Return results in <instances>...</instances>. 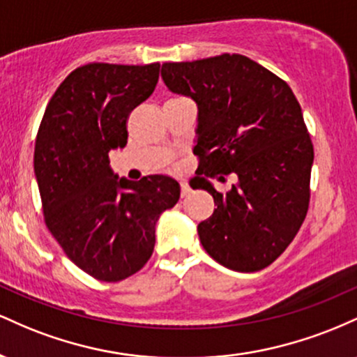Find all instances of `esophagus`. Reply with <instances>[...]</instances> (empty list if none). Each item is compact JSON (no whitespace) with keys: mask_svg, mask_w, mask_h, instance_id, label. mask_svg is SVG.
Listing matches in <instances>:
<instances>
[{"mask_svg":"<svg viewBox=\"0 0 357 357\" xmlns=\"http://www.w3.org/2000/svg\"><path fill=\"white\" fill-rule=\"evenodd\" d=\"M190 195V186H188L186 183H181V198H184V196Z\"/></svg>","mask_w":357,"mask_h":357,"instance_id":"1","label":"esophagus"}]
</instances>
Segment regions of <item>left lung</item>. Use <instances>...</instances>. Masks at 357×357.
<instances>
[{
	"mask_svg": "<svg viewBox=\"0 0 357 357\" xmlns=\"http://www.w3.org/2000/svg\"><path fill=\"white\" fill-rule=\"evenodd\" d=\"M161 77L198 105L196 188L216 204L198 225L203 248L235 272L268 267L296 238L309 208L314 147L296 96L275 73L235 53L162 63ZM230 172L239 183L227 193L207 181Z\"/></svg>",
	"mask_w": 357,
	"mask_h": 357,
	"instance_id": "left-lung-1",
	"label": "left lung"
}]
</instances>
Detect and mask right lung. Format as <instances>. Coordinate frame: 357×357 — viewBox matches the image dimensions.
Here are the masks:
<instances>
[{"mask_svg": "<svg viewBox=\"0 0 357 357\" xmlns=\"http://www.w3.org/2000/svg\"><path fill=\"white\" fill-rule=\"evenodd\" d=\"M159 63H89L53 93L35 142L45 223L77 267L102 282L134 275L153 255L155 223L179 199L169 176L134 183L109 153L127 144V117L149 99Z\"/></svg>", "mask_w": 357, "mask_h": 357, "instance_id": "1", "label": "right lung"}]
</instances>
